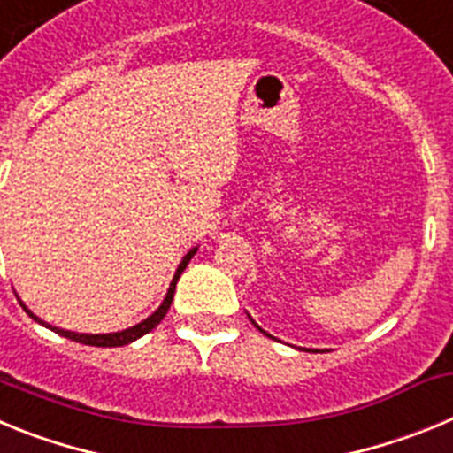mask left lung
Returning a JSON list of instances; mask_svg holds the SVG:
<instances>
[{
  "mask_svg": "<svg viewBox=\"0 0 453 453\" xmlns=\"http://www.w3.org/2000/svg\"><path fill=\"white\" fill-rule=\"evenodd\" d=\"M251 322H254V319H251ZM254 324H256V322H254ZM256 326H258V324H256ZM258 329H261V326H258ZM261 331H263V329H261ZM263 334H265V331H263ZM265 335H267V334H265Z\"/></svg>",
  "mask_w": 453,
  "mask_h": 453,
  "instance_id": "left-lung-1",
  "label": "left lung"
}]
</instances>
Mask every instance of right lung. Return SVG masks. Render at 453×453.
<instances>
[{
    "mask_svg": "<svg viewBox=\"0 0 453 453\" xmlns=\"http://www.w3.org/2000/svg\"><path fill=\"white\" fill-rule=\"evenodd\" d=\"M195 251H197V247H195V250H190L186 256H183L181 265L177 267V274H174V279H172L170 290H167L165 299H163V303H161V306H158V311H156V313H151L150 318L145 319V322L135 324V326H131V329L118 331V334L90 335V334H74V331L56 329V326H50V324H45V322H42V319L35 318V315L31 313V311H29V308H27V306H22V308H24V311H27V313L31 315V318L35 319V322L45 324V326H50L51 331H56V334H58V335H63V338H70V340H74V342H81V345H92V347H122V345H129V342H134V340H138L140 335H145V334H150L151 329H156V324H158L163 318H165L167 308H170L172 299H174V288H177L179 276H181V272L186 270V265H188V263H190V258H192V256H195Z\"/></svg>",
    "mask_w": 453,
    "mask_h": 453,
    "instance_id": "add662e5",
    "label": "right lung"
}]
</instances>
